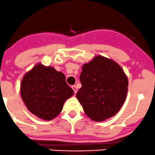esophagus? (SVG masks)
<instances>
[{"instance_id": "esophagus-1", "label": "esophagus", "mask_w": 155, "mask_h": 155, "mask_svg": "<svg viewBox=\"0 0 155 155\" xmlns=\"http://www.w3.org/2000/svg\"><path fill=\"white\" fill-rule=\"evenodd\" d=\"M71 88H72V89H73L74 91V94H76V92H77V87H76L75 85H74V86H72Z\"/></svg>"}]
</instances>
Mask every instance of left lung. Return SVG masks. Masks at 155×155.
<instances>
[{
  "instance_id": "1",
  "label": "left lung",
  "mask_w": 155,
  "mask_h": 155,
  "mask_svg": "<svg viewBox=\"0 0 155 155\" xmlns=\"http://www.w3.org/2000/svg\"><path fill=\"white\" fill-rule=\"evenodd\" d=\"M82 85L76 94L86 114L94 121L114 116L124 104L128 79L116 61L97 55L82 66Z\"/></svg>"
}]
</instances>
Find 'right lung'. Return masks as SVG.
<instances>
[{"instance_id":"1","label":"right lung","mask_w":155,"mask_h":155,"mask_svg":"<svg viewBox=\"0 0 155 155\" xmlns=\"http://www.w3.org/2000/svg\"><path fill=\"white\" fill-rule=\"evenodd\" d=\"M21 96L28 110L44 120L49 121L59 114L65 101L74 91L66 77L53 66L38 63L25 74L21 84Z\"/></svg>"}]
</instances>
